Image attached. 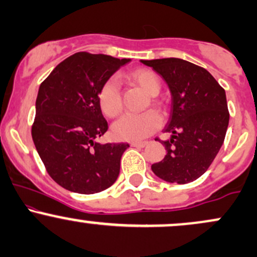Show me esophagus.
Returning a JSON list of instances; mask_svg holds the SVG:
<instances>
[{
  "label": "esophagus",
  "mask_w": 257,
  "mask_h": 257,
  "mask_svg": "<svg viewBox=\"0 0 257 257\" xmlns=\"http://www.w3.org/2000/svg\"><path fill=\"white\" fill-rule=\"evenodd\" d=\"M131 145L134 147H145L147 145V143L146 141H132Z\"/></svg>",
  "instance_id": "1"
}]
</instances>
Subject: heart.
Returning a JSON list of instances; mask_svg holds the SVG:
<instances>
[{"label":"heart","mask_w":257,"mask_h":257,"mask_svg":"<svg viewBox=\"0 0 257 257\" xmlns=\"http://www.w3.org/2000/svg\"><path fill=\"white\" fill-rule=\"evenodd\" d=\"M128 77L140 85L149 95H157L162 88L161 79L152 70H134L129 73ZM98 100L105 116L113 118L119 114L122 111V96L118 82L114 78L106 79L99 89ZM152 101L153 104H158L156 99H152ZM161 123V116L153 110L143 113H128L112 125V134L118 140L140 141L157 131Z\"/></svg>","instance_id":"obj_1"}]
</instances>
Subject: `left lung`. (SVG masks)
<instances>
[{"label":"left lung","instance_id":"8db88e82","mask_svg":"<svg viewBox=\"0 0 257 257\" xmlns=\"http://www.w3.org/2000/svg\"><path fill=\"white\" fill-rule=\"evenodd\" d=\"M163 77L172 93V110L159 140L167 155L152 172L168 182L187 184L202 176L222 146L229 112L226 93L204 67L178 58L141 60ZM157 140V139H156Z\"/></svg>","mask_w":257,"mask_h":257}]
</instances>
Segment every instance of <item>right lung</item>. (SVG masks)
I'll return each mask as SVG.
<instances>
[{
	"mask_svg": "<svg viewBox=\"0 0 257 257\" xmlns=\"http://www.w3.org/2000/svg\"><path fill=\"white\" fill-rule=\"evenodd\" d=\"M129 59L79 52L41 83L32 140L49 176L71 192L93 194L114 184L128 144H100L107 132L98 94Z\"/></svg>",
	"mask_w": 257,
	"mask_h": 257,
	"instance_id": "obj_1",
	"label": "right lung"
}]
</instances>
